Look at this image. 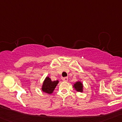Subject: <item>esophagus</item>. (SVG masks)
Masks as SVG:
<instances>
[{
  "mask_svg": "<svg viewBox=\"0 0 122 122\" xmlns=\"http://www.w3.org/2000/svg\"><path fill=\"white\" fill-rule=\"evenodd\" d=\"M62 80L64 81H68V77H62Z\"/></svg>",
  "mask_w": 122,
  "mask_h": 122,
  "instance_id": "esophagus-1",
  "label": "esophagus"
}]
</instances>
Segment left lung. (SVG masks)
Segmentation results:
<instances>
[{
	"label": "left lung",
	"mask_w": 122,
	"mask_h": 122,
	"mask_svg": "<svg viewBox=\"0 0 122 122\" xmlns=\"http://www.w3.org/2000/svg\"><path fill=\"white\" fill-rule=\"evenodd\" d=\"M73 88L77 92L83 93V89H84V86H83V83L81 81H77L76 82H75V83H74Z\"/></svg>",
	"instance_id": "obj_1"
}]
</instances>
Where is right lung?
Returning <instances> with one entry per match:
<instances>
[{"label": "right lung", "instance_id": "obj_1", "mask_svg": "<svg viewBox=\"0 0 122 122\" xmlns=\"http://www.w3.org/2000/svg\"><path fill=\"white\" fill-rule=\"evenodd\" d=\"M59 81L56 80L52 81L49 76L46 77L43 82L42 85L41 87V90L44 93H47V94H52L55 90V87H56L57 84H58Z\"/></svg>", "mask_w": 122, "mask_h": 122}]
</instances>
